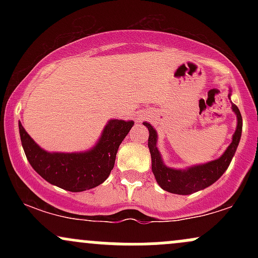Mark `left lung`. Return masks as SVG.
<instances>
[{
    "label": "left lung",
    "mask_w": 258,
    "mask_h": 258,
    "mask_svg": "<svg viewBox=\"0 0 258 258\" xmlns=\"http://www.w3.org/2000/svg\"><path fill=\"white\" fill-rule=\"evenodd\" d=\"M230 99V92L228 94ZM232 109L235 112L236 130L233 135L232 143L227 148V150L222 154L221 158L214 160V161L206 162L203 165H197L185 168V170H177V168L167 167L162 161L161 155L156 147L158 142V133L154 127L148 122H143V125L148 127L149 131V139H148V147H149L150 155H152V170L155 176L156 182L164 190L172 194L189 195L203 190L217 180L220 177L226 172L232 161L234 154L236 152L239 142L241 138L242 131V119L241 114L239 111L238 106L232 103Z\"/></svg>",
    "instance_id": "8db88e82"
}]
</instances>
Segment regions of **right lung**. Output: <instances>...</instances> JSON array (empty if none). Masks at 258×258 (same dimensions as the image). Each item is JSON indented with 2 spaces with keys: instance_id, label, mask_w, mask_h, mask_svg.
I'll list each match as a JSON object with an SVG mask.
<instances>
[{
  "instance_id": "obj_1",
  "label": "right lung",
  "mask_w": 258,
  "mask_h": 258,
  "mask_svg": "<svg viewBox=\"0 0 258 258\" xmlns=\"http://www.w3.org/2000/svg\"><path fill=\"white\" fill-rule=\"evenodd\" d=\"M133 121L109 120L98 143L82 153H48L35 141L19 122V133L26 159L47 182L69 191H84L102 184L115 165L117 149Z\"/></svg>"
}]
</instances>
